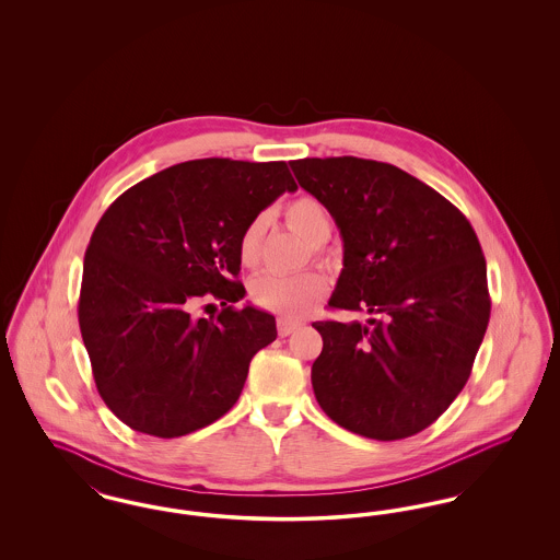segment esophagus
Returning a JSON list of instances; mask_svg holds the SVG:
<instances>
[{"mask_svg": "<svg viewBox=\"0 0 560 560\" xmlns=\"http://www.w3.org/2000/svg\"><path fill=\"white\" fill-rule=\"evenodd\" d=\"M298 327H300V325H298V323H293V320L277 319V331H279V336H281V338L290 336V334H293Z\"/></svg>", "mask_w": 560, "mask_h": 560, "instance_id": "34e87169", "label": "esophagus"}]
</instances>
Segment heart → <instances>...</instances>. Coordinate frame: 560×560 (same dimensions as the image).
<instances>
[{
	"instance_id": "b5f03b06",
	"label": "heart",
	"mask_w": 560,
	"mask_h": 560,
	"mask_svg": "<svg viewBox=\"0 0 560 560\" xmlns=\"http://www.w3.org/2000/svg\"><path fill=\"white\" fill-rule=\"evenodd\" d=\"M283 218L288 226L302 235L311 245H319L331 233V218L319 199L311 195H300L285 203ZM267 218L256 215L241 231L237 241V256L243 267L254 268L262 260ZM327 293V279L315 272L300 275H262L258 277L249 295L252 302L265 311L279 315L281 319H302L306 317Z\"/></svg>"
}]
</instances>
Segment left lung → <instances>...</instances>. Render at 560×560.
Wrapping results in <instances>:
<instances>
[{
    "instance_id": "obj_1",
    "label": "left lung",
    "mask_w": 560,
    "mask_h": 560,
    "mask_svg": "<svg viewBox=\"0 0 560 560\" xmlns=\"http://www.w3.org/2000/svg\"><path fill=\"white\" fill-rule=\"evenodd\" d=\"M298 185L334 215L345 268L317 320L313 363L320 409L342 428L399 441L430 427L468 382L491 300L487 265L466 215L397 165L359 158L290 161Z\"/></svg>"
}]
</instances>
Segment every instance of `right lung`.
Returning <instances> with one entry per match:
<instances>
[{
  "label": "right lung",
  "instance_id": "add662e5",
  "mask_svg": "<svg viewBox=\"0 0 560 560\" xmlns=\"http://www.w3.org/2000/svg\"><path fill=\"white\" fill-rule=\"evenodd\" d=\"M285 161L195 160L119 195L83 258L81 338L98 395L142 434L176 439L240 399L252 357L277 338L275 317L235 308L241 231L281 192ZM221 300L218 318L191 311Z\"/></svg>",
  "mask_w": 560,
  "mask_h": 560
}]
</instances>
